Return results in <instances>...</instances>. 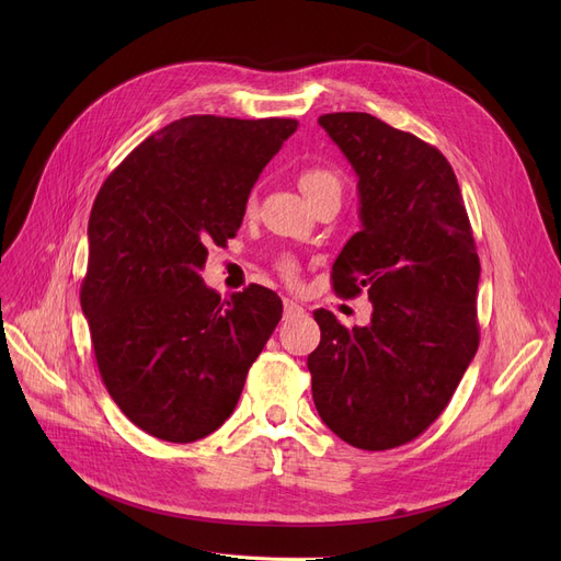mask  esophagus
<instances>
[{
	"instance_id": "34e87169",
	"label": "esophagus",
	"mask_w": 561,
	"mask_h": 561,
	"mask_svg": "<svg viewBox=\"0 0 561 561\" xmlns=\"http://www.w3.org/2000/svg\"><path fill=\"white\" fill-rule=\"evenodd\" d=\"M302 311H305V309H302V305H298V302H293V300L284 298V318L298 316V313H302Z\"/></svg>"
}]
</instances>
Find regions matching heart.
I'll return each instance as SVG.
<instances>
[{
    "label": "heart",
    "instance_id": "1",
    "mask_svg": "<svg viewBox=\"0 0 561 561\" xmlns=\"http://www.w3.org/2000/svg\"><path fill=\"white\" fill-rule=\"evenodd\" d=\"M298 186L305 193V197L316 206L325 199L332 202H341V193H343V174L328 163H316V165H305L298 172ZM245 211L252 214L254 211V195L248 197L245 202ZM279 271L286 279H296L298 275V265L293 259H284L279 263Z\"/></svg>",
    "mask_w": 561,
    "mask_h": 561
}]
</instances>
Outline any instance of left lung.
<instances>
[{
  "label": "left lung",
  "instance_id": "1",
  "mask_svg": "<svg viewBox=\"0 0 561 561\" xmlns=\"http://www.w3.org/2000/svg\"><path fill=\"white\" fill-rule=\"evenodd\" d=\"M320 127L359 176L357 231L332 265L341 298L366 288L370 325L318 309L307 366L318 414L345 444L391 450L448 407L480 345V256L457 176L434 145L370 113H325Z\"/></svg>",
  "mask_w": 561,
  "mask_h": 561
}]
</instances>
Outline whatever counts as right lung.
Wrapping results in <instances>:
<instances>
[{
  "mask_svg": "<svg viewBox=\"0 0 561 561\" xmlns=\"http://www.w3.org/2000/svg\"><path fill=\"white\" fill-rule=\"evenodd\" d=\"M290 117L188 115L147 136L102 184L88 220L81 309L104 387L142 432L191 444L216 432L282 320L277 293L206 288L211 243L239 231Z\"/></svg>",
  "mask_w": 561,
  "mask_h": 561,
  "instance_id": "add662e5",
  "label": "right lung"
}]
</instances>
